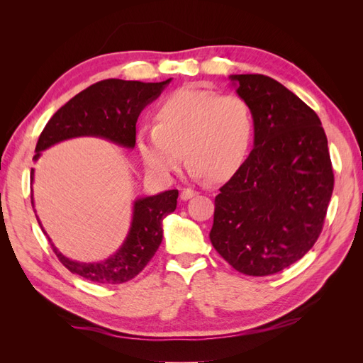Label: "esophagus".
Listing matches in <instances>:
<instances>
[{
    "label": "esophagus",
    "instance_id": "1",
    "mask_svg": "<svg viewBox=\"0 0 363 363\" xmlns=\"http://www.w3.org/2000/svg\"><path fill=\"white\" fill-rule=\"evenodd\" d=\"M196 194H199V192L194 191V189H183L182 194H180V199H182L183 201H188V200L194 199V196H195Z\"/></svg>",
    "mask_w": 363,
    "mask_h": 363
}]
</instances>
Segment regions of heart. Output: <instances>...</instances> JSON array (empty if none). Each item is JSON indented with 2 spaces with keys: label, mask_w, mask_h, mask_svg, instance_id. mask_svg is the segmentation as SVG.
Returning <instances> with one entry per match:
<instances>
[{
  "label": "heart",
  "mask_w": 363,
  "mask_h": 363,
  "mask_svg": "<svg viewBox=\"0 0 363 363\" xmlns=\"http://www.w3.org/2000/svg\"><path fill=\"white\" fill-rule=\"evenodd\" d=\"M255 131V113L244 96L191 86L164 98L156 124L139 127L136 147L155 177L171 179L184 152L194 177L221 182L244 164Z\"/></svg>",
  "instance_id": "b5f03b06"
}]
</instances>
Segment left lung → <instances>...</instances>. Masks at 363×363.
I'll return each instance as SVG.
<instances>
[{"label":"left lung","instance_id":"left-lung-1","mask_svg":"<svg viewBox=\"0 0 363 363\" xmlns=\"http://www.w3.org/2000/svg\"><path fill=\"white\" fill-rule=\"evenodd\" d=\"M250 103L255 147L215 196L211 242L236 271L269 276L291 267L320 236L333 192L321 121L271 77H228Z\"/></svg>","mask_w":363,"mask_h":363}]
</instances>
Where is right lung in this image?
I'll return each mask as SVG.
<instances>
[{"mask_svg": "<svg viewBox=\"0 0 363 363\" xmlns=\"http://www.w3.org/2000/svg\"><path fill=\"white\" fill-rule=\"evenodd\" d=\"M171 80L142 83L108 79L89 86L51 116L39 136L33 160L38 162L42 151L74 138H101L115 145L133 150L140 112L157 100ZM30 180L33 184L35 169L30 172ZM177 196L179 191L172 189L136 199L123 245L101 262H79L63 256L42 227L38 215L36 218L59 260L72 274L95 283L118 284L136 277L156 255L163 238L162 221L175 211ZM31 204L35 211L33 195Z\"/></svg>", "mask_w": 363, "mask_h": 363, "instance_id": "1", "label": "right lung"}]
</instances>
